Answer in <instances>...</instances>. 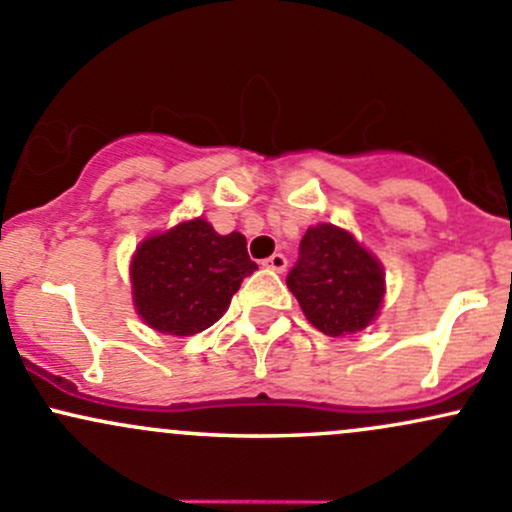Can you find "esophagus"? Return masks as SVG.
<instances>
[{
    "label": "esophagus",
    "mask_w": 512,
    "mask_h": 512,
    "mask_svg": "<svg viewBox=\"0 0 512 512\" xmlns=\"http://www.w3.org/2000/svg\"><path fill=\"white\" fill-rule=\"evenodd\" d=\"M263 266L271 268V271H276V273H283L285 268H288V258H285L283 254H273L271 258H266V261H263Z\"/></svg>",
    "instance_id": "1"
}]
</instances>
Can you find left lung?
Returning a JSON list of instances; mask_svg holds the SVG:
<instances>
[{
  "instance_id": "left-lung-1",
  "label": "left lung",
  "mask_w": 512,
  "mask_h": 512,
  "mask_svg": "<svg viewBox=\"0 0 512 512\" xmlns=\"http://www.w3.org/2000/svg\"><path fill=\"white\" fill-rule=\"evenodd\" d=\"M285 283L312 327L327 337L366 329L386 295V273L378 258L334 224L307 229Z\"/></svg>"
}]
</instances>
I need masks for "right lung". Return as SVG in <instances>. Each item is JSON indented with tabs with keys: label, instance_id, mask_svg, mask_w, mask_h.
<instances>
[{
	"label": "right lung",
	"instance_id": "add662e5",
	"mask_svg": "<svg viewBox=\"0 0 512 512\" xmlns=\"http://www.w3.org/2000/svg\"><path fill=\"white\" fill-rule=\"evenodd\" d=\"M256 268L244 234L222 236L197 217L141 241L131 258V295L148 327L192 337L227 312Z\"/></svg>",
	"mask_w": 512,
	"mask_h": 512
}]
</instances>
